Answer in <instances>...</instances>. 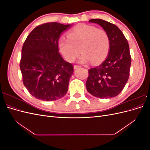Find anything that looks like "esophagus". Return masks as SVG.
<instances>
[{"label": "esophagus", "mask_w": 150, "mask_h": 150, "mask_svg": "<svg viewBox=\"0 0 150 150\" xmlns=\"http://www.w3.org/2000/svg\"><path fill=\"white\" fill-rule=\"evenodd\" d=\"M81 67V66H79V65H74V69H77V68Z\"/></svg>", "instance_id": "esophagus-1"}]
</instances>
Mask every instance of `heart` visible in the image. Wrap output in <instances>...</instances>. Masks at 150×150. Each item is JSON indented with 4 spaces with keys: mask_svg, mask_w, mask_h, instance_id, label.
<instances>
[{
    "mask_svg": "<svg viewBox=\"0 0 150 150\" xmlns=\"http://www.w3.org/2000/svg\"><path fill=\"white\" fill-rule=\"evenodd\" d=\"M61 52L70 62L79 55L80 62L98 64L107 57L110 48V37L106 30L94 26L79 24L70 30L67 38H61L58 42Z\"/></svg>",
    "mask_w": 150,
    "mask_h": 150,
    "instance_id": "1",
    "label": "heart"
}]
</instances>
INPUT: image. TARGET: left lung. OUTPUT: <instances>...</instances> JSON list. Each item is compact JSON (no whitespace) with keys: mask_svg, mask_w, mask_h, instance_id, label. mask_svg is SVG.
<instances>
[{"mask_svg":"<svg viewBox=\"0 0 150 150\" xmlns=\"http://www.w3.org/2000/svg\"><path fill=\"white\" fill-rule=\"evenodd\" d=\"M100 25L110 40L109 54L101 64L88 70L86 86L93 96L101 98L116 96L128 80L131 58L128 40L122 31L110 22L100 19L89 21Z\"/></svg>","mask_w":150,"mask_h":150,"instance_id":"obj_1","label":"left lung"}]
</instances>
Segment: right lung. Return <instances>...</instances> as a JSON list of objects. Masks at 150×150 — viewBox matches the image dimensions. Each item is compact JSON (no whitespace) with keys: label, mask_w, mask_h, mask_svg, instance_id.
I'll list each match as a JSON object with an SVG mask.
<instances>
[{"label":"right lung","mask_w":150,"mask_h":150,"mask_svg":"<svg viewBox=\"0 0 150 150\" xmlns=\"http://www.w3.org/2000/svg\"><path fill=\"white\" fill-rule=\"evenodd\" d=\"M69 24L47 22L36 27L22 48L20 69L22 81L29 93L42 101H55L67 92L73 66L59 52L61 33Z\"/></svg>","instance_id":"obj_1"}]
</instances>
